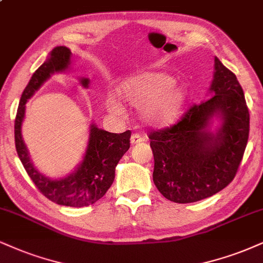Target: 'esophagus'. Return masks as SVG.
<instances>
[{"mask_svg": "<svg viewBox=\"0 0 263 263\" xmlns=\"http://www.w3.org/2000/svg\"><path fill=\"white\" fill-rule=\"evenodd\" d=\"M142 141H144V138H142L140 134H138V133H134V134L132 135V138H130V142H132V145L140 144V142H142Z\"/></svg>", "mask_w": 263, "mask_h": 263, "instance_id": "esophagus-1", "label": "esophagus"}]
</instances>
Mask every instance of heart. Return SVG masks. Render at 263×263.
<instances>
[{
    "label": "heart",
    "instance_id": "obj_1",
    "mask_svg": "<svg viewBox=\"0 0 263 263\" xmlns=\"http://www.w3.org/2000/svg\"><path fill=\"white\" fill-rule=\"evenodd\" d=\"M173 79L163 73H144L119 86L118 97L111 96L107 108L115 115L125 112L124 103L137 107L141 118L154 126H166L177 119L185 93Z\"/></svg>",
    "mask_w": 263,
    "mask_h": 263
}]
</instances>
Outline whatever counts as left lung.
Returning <instances> with one entry per match:
<instances>
[{
  "label": "left lung",
  "mask_w": 263,
  "mask_h": 263,
  "mask_svg": "<svg viewBox=\"0 0 263 263\" xmlns=\"http://www.w3.org/2000/svg\"><path fill=\"white\" fill-rule=\"evenodd\" d=\"M210 99L195 103L176 124L148 134L154 183L166 199L189 203L210 197L232 183L240 167L250 130V115L235 74L215 58ZM222 117L216 136L205 130Z\"/></svg>",
  "instance_id": "obj_1"
}]
</instances>
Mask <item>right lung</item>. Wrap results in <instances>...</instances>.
<instances>
[{
  "instance_id": "obj_1",
  "label": "right lung",
  "mask_w": 263,
  "mask_h": 263,
  "mask_svg": "<svg viewBox=\"0 0 263 263\" xmlns=\"http://www.w3.org/2000/svg\"><path fill=\"white\" fill-rule=\"evenodd\" d=\"M72 52L66 46H57L50 56L32 74L30 82L22 93L14 121V141L23 166L39 191L57 205L83 207L96 202L105 195L115 180L116 166L130 147V130L121 134L108 133L95 125L90 128L89 144L84 160L74 173L63 179H48L32 166L28 150L22 139V122L25 115V103L34 92L46 82L51 74L62 72L70 63ZM83 86L89 79H82Z\"/></svg>"
}]
</instances>
